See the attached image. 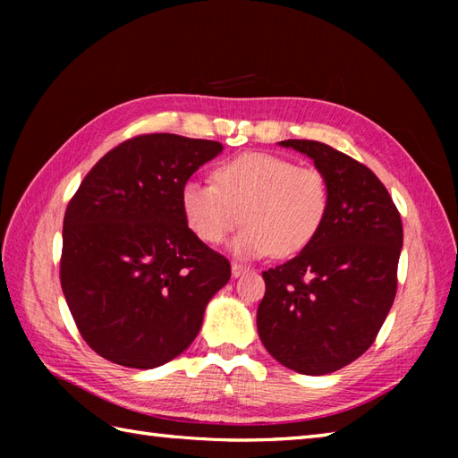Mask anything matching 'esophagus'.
Masks as SVG:
<instances>
[{"instance_id": "obj_1", "label": "esophagus", "mask_w": 458, "mask_h": 458, "mask_svg": "<svg viewBox=\"0 0 458 458\" xmlns=\"http://www.w3.org/2000/svg\"><path fill=\"white\" fill-rule=\"evenodd\" d=\"M250 271V267H246V266H242V264H232V276L234 277H240V276H244V274H248Z\"/></svg>"}]
</instances>
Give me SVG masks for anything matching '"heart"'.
I'll list each match as a JSON object with an SVG mask.
<instances>
[{
	"label": "heart",
	"mask_w": 458,
	"mask_h": 458,
	"mask_svg": "<svg viewBox=\"0 0 458 458\" xmlns=\"http://www.w3.org/2000/svg\"><path fill=\"white\" fill-rule=\"evenodd\" d=\"M181 210L207 244H220L244 224L232 244L238 256L289 258L305 250L327 222L330 184L317 167L251 151L218 165L214 182H184Z\"/></svg>",
	"instance_id": "1"
}]
</instances>
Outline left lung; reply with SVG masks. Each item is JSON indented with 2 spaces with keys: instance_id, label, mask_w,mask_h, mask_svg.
<instances>
[{
  "instance_id": "left-lung-1",
  "label": "left lung",
  "mask_w": 458,
  "mask_h": 458,
  "mask_svg": "<svg viewBox=\"0 0 458 458\" xmlns=\"http://www.w3.org/2000/svg\"><path fill=\"white\" fill-rule=\"evenodd\" d=\"M330 184L327 222L301 254L264 271L258 333L279 364L323 376L372 346L390 313L403 246L390 192L366 165L320 141L285 140Z\"/></svg>"
}]
</instances>
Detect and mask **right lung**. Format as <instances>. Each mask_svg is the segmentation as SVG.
I'll use <instances>...</instances> for the list:
<instances>
[{
  "label": "right lung",
  "mask_w": 458,
  "mask_h": 458,
  "mask_svg": "<svg viewBox=\"0 0 458 458\" xmlns=\"http://www.w3.org/2000/svg\"><path fill=\"white\" fill-rule=\"evenodd\" d=\"M222 143L149 133L94 165L63 222L61 285L96 354L151 369L197 338L230 261L187 226L181 189Z\"/></svg>",
  "instance_id": "add662e5"
}]
</instances>
